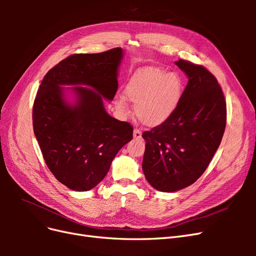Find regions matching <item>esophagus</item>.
Here are the masks:
<instances>
[{
    "instance_id": "1",
    "label": "esophagus",
    "mask_w": 256,
    "mask_h": 256,
    "mask_svg": "<svg viewBox=\"0 0 256 256\" xmlns=\"http://www.w3.org/2000/svg\"><path fill=\"white\" fill-rule=\"evenodd\" d=\"M142 136V132L140 129H134V138H140Z\"/></svg>"
}]
</instances>
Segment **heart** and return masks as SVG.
<instances>
[{
  "label": "heart",
  "instance_id": "heart-1",
  "mask_svg": "<svg viewBox=\"0 0 256 256\" xmlns=\"http://www.w3.org/2000/svg\"><path fill=\"white\" fill-rule=\"evenodd\" d=\"M182 82L175 72H164L159 68L138 70L125 88V95L114 99L115 108L120 113L128 111V100L134 104L138 120L150 127L166 122L180 102Z\"/></svg>",
  "mask_w": 256,
  "mask_h": 256
}]
</instances>
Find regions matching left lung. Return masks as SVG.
<instances>
[{"instance_id": "1", "label": "left lung", "mask_w": 256, "mask_h": 256, "mask_svg": "<svg viewBox=\"0 0 256 256\" xmlns=\"http://www.w3.org/2000/svg\"><path fill=\"white\" fill-rule=\"evenodd\" d=\"M188 76L180 102L166 122L145 131L142 168L152 188L175 192L196 182L221 143L226 125V104L212 74L180 60Z\"/></svg>"}]
</instances>
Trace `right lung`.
<instances>
[{
    "instance_id": "add662e5",
    "label": "right lung",
    "mask_w": 256,
    "mask_h": 256,
    "mask_svg": "<svg viewBox=\"0 0 256 256\" xmlns=\"http://www.w3.org/2000/svg\"><path fill=\"white\" fill-rule=\"evenodd\" d=\"M122 56V48L74 54L50 69L38 88L34 134L51 173L72 190L97 186L116 154L132 138V126L112 118L104 104V99L112 102L118 88Z\"/></svg>"
}]
</instances>
